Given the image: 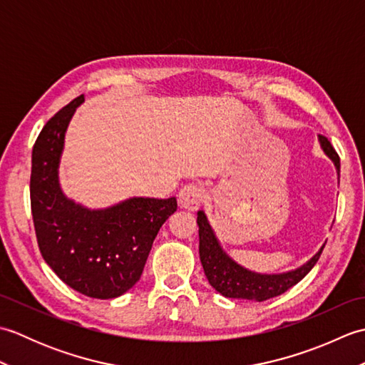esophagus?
Segmentation results:
<instances>
[{"mask_svg": "<svg viewBox=\"0 0 365 365\" xmlns=\"http://www.w3.org/2000/svg\"><path fill=\"white\" fill-rule=\"evenodd\" d=\"M204 188L195 183L185 185L180 192H178V202H180L183 208H187V210H197L200 204L204 202Z\"/></svg>", "mask_w": 365, "mask_h": 365, "instance_id": "esophagus-1", "label": "esophagus"}]
</instances>
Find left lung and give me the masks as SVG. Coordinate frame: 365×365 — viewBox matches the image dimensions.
Wrapping results in <instances>:
<instances>
[{"label":"left lung","mask_w":365,"mask_h":365,"mask_svg":"<svg viewBox=\"0 0 365 365\" xmlns=\"http://www.w3.org/2000/svg\"><path fill=\"white\" fill-rule=\"evenodd\" d=\"M319 141L327 157L334 163L337 175L340 173V158L334 147L331 145L328 138L319 136ZM199 226V257L204 267V273L213 289L226 298L250 299V301H267L279 297L290 287L297 285L320 259L324 243L311 259L301 267L276 274H262L240 265L230 255L222 250L221 243L215 235L210 222L207 220L204 210L197 212Z\"/></svg>","instance_id":"1"}]
</instances>
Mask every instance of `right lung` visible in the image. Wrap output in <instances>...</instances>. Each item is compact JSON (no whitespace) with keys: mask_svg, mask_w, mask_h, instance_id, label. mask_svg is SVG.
Instances as JSON below:
<instances>
[{"mask_svg":"<svg viewBox=\"0 0 365 365\" xmlns=\"http://www.w3.org/2000/svg\"><path fill=\"white\" fill-rule=\"evenodd\" d=\"M83 102V96L72 100L36 139L31 212L38 250L61 281L86 297L110 299L139 281L155 237L177 210V199L130 197L91 210L64 195L59 161L68 122Z\"/></svg>","mask_w":365,"mask_h":365,"instance_id":"1","label":"right lung"}]
</instances>
